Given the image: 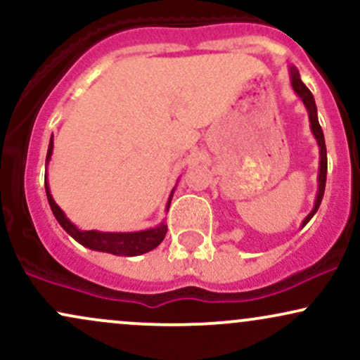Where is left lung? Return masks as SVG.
Wrapping results in <instances>:
<instances>
[{"label":"left lung","instance_id":"1","mask_svg":"<svg viewBox=\"0 0 360 360\" xmlns=\"http://www.w3.org/2000/svg\"><path fill=\"white\" fill-rule=\"evenodd\" d=\"M289 72H291V86L295 89V93L303 100L304 106L308 110V117H309V123H311V131L315 135L318 147H320V172H318V194H316V200H315V206L313 210L309 212V214L303 220V226L311 220L313 214L316 213V210L320 208L321 203V198H323L325 193V183H326V147H325V137H323V130H321L320 122H318V115H316V105H315V98H313L311 91H309L304 82L301 81L300 72L296 68H289Z\"/></svg>","mask_w":360,"mask_h":360}]
</instances>
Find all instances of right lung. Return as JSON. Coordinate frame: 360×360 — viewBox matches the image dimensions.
Segmentation results:
<instances>
[{
    "mask_svg": "<svg viewBox=\"0 0 360 360\" xmlns=\"http://www.w3.org/2000/svg\"><path fill=\"white\" fill-rule=\"evenodd\" d=\"M53 137H51V143H49L47 150V162L51 160L52 148H53ZM45 193H47L49 205L56 217V220L60 223L62 229L65 230L76 242H79L81 245L88 247L91 250L98 252H108L113 255H140L146 254V252L155 249L160 242L164 240L167 233V225L166 223H160L155 229L142 230V232H127V233H111V232H96V230H79L74 223L69 221V218L65 217L64 212L59 208V205L53 201L51 189H49L47 176H45ZM174 193V191H172ZM171 193V198H172ZM171 198L167 201V210L171 205Z\"/></svg>",
    "mask_w": 360,
    "mask_h": 360,
    "instance_id": "obj_1",
    "label": "right lung"
}]
</instances>
